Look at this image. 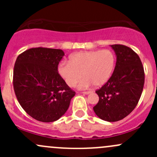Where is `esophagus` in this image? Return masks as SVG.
Instances as JSON below:
<instances>
[{"mask_svg": "<svg viewBox=\"0 0 157 157\" xmlns=\"http://www.w3.org/2000/svg\"><path fill=\"white\" fill-rule=\"evenodd\" d=\"M83 94H90V93H91V91H84L83 92Z\"/></svg>", "mask_w": 157, "mask_h": 157, "instance_id": "1", "label": "esophagus"}]
</instances>
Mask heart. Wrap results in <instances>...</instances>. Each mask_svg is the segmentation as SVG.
<instances>
[{
  "mask_svg": "<svg viewBox=\"0 0 157 157\" xmlns=\"http://www.w3.org/2000/svg\"><path fill=\"white\" fill-rule=\"evenodd\" d=\"M115 64V56L112 51L93 50L80 52L70 56L69 62H63L58 67V73L69 86H74L81 77L80 89L94 84L102 86L111 77Z\"/></svg>",
  "mask_w": 157,
  "mask_h": 157,
  "instance_id": "obj_1",
  "label": "heart"
}]
</instances>
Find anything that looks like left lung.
I'll return each mask as SVG.
<instances>
[{
	"label": "left lung",
	"instance_id": "1",
	"mask_svg": "<svg viewBox=\"0 0 157 157\" xmlns=\"http://www.w3.org/2000/svg\"><path fill=\"white\" fill-rule=\"evenodd\" d=\"M117 56L113 74L96 90L99 102L95 113L104 121H118L128 116L137 106L144 85V70L140 57L129 47L111 45Z\"/></svg>",
	"mask_w": 157,
	"mask_h": 157
}]
</instances>
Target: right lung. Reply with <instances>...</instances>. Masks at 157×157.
Returning <instances> with one entry per match:
<instances>
[{"label":"right lung","instance_id":"obj_1","mask_svg":"<svg viewBox=\"0 0 157 157\" xmlns=\"http://www.w3.org/2000/svg\"><path fill=\"white\" fill-rule=\"evenodd\" d=\"M64 55L61 49L39 47L25 51L16 60L14 93L22 108L37 121L59 119L75 96L58 74V64Z\"/></svg>","mask_w":157,"mask_h":157}]
</instances>
